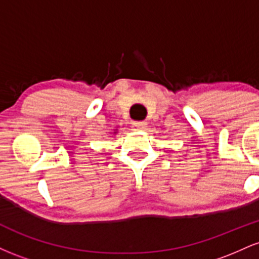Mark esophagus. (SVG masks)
I'll use <instances>...</instances> for the list:
<instances>
[{
  "label": "esophagus",
  "mask_w": 259,
  "mask_h": 259,
  "mask_svg": "<svg viewBox=\"0 0 259 259\" xmlns=\"http://www.w3.org/2000/svg\"><path fill=\"white\" fill-rule=\"evenodd\" d=\"M133 127H134V130H145L147 127V123L146 121H142V120L134 121Z\"/></svg>",
  "instance_id": "esophagus-1"
}]
</instances>
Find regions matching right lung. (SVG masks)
I'll list each match as a JSON object with an SVG mask.
<instances>
[{
  "instance_id": "1",
  "label": "right lung",
  "mask_w": 259,
  "mask_h": 259,
  "mask_svg": "<svg viewBox=\"0 0 259 259\" xmlns=\"http://www.w3.org/2000/svg\"><path fill=\"white\" fill-rule=\"evenodd\" d=\"M115 133H117V130H114V134H115Z\"/></svg>"
}]
</instances>
